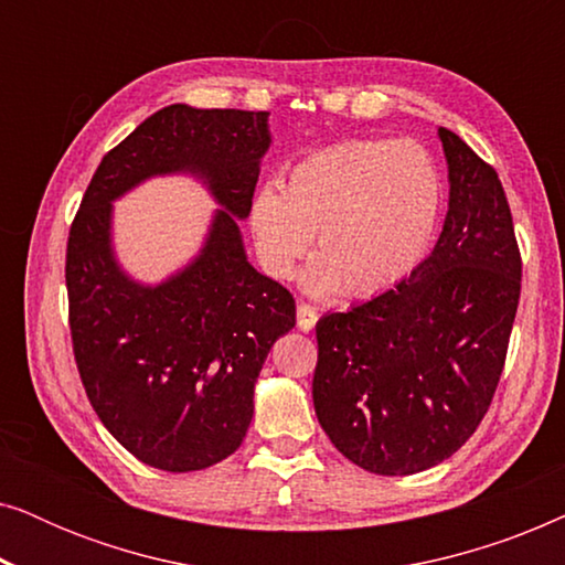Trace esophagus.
Masks as SVG:
<instances>
[{"instance_id":"1","label":"esophagus","mask_w":565,"mask_h":565,"mask_svg":"<svg viewBox=\"0 0 565 565\" xmlns=\"http://www.w3.org/2000/svg\"><path fill=\"white\" fill-rule=\"evenodd\" d=\"M319 321V313H316L313 306L308 303H298V329L300 331H311Z\"/></svg>"}]
</instances>
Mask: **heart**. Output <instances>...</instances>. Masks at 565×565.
Wrapping results in <instances>:
<instances>
[{"instance_id":"heart-1","label":"heart","mask_w":565,"mask_h":565,"mask_svg":"<svg viewBox=\"0 0 565 565\" xmlns=\"http://www.w3.org/2000/svg\"><path fill=\"white\" fill-rule=\"evenodd\" d=\"M445 182L416 141L352 138L290 169L282 188L265 184L249 207L262 267L288 280L316 231L319 254L303 273L313 296L347 288L373 296L404 280L429 252Z\"/></svg>"}]
</instances>
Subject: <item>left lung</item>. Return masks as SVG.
<instances>
[{"label":"left lung","instance_id":"8db88e82","mask_svg":"<svg viewBox=\"0 0 565 565\" xmlns=\"http://www.w3.org/2000/svg\"><path fill=\"white\" fill-rule=\"evenodd\" d=\"M443 234L396 288L316 323L313 406L331 443L377 476L458 452L489 412L520 303L522 259L493 167L439 128Z\"/></svg>","mask_w":565,"mask_h":565}]
</instances>
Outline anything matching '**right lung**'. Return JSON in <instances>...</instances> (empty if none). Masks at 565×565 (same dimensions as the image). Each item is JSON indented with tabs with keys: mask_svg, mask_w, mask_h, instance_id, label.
<instances>
[{
	"mask_svg": "<svg viewBox=\"0 0 565 565\" xmlns=\"http://www.w3.org/2000/svg\"><path fill=\"white\" fill-rule=\"evenodd\" d=\"M269 113L169 105L107 151L68 231L74 358L92 408L146 466L190 473L238 450L267 352L296 327V300L246 259L249 215L273 136ZM190 173L222 207L199 257L138 284L111 246V203L151 175Z\"/></svg>",
	"mask_w": 565,
	"mask_h": 565,
	"instance_id": "add662e5",
	"label": "right lung"
}]
</instances>
